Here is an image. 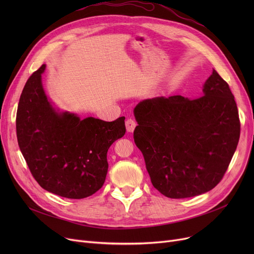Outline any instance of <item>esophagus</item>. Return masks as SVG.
Wrapping results in <instances>:
<instances>
[{"label":"esophagus","instance_id":"34e87169","mask_svg":"<svg viewBox=\"0 0 254 254\" xmlns=\"http://www.w3.org/2000/svg\"><path fill=\"white\" fill-rule=\"evenodd\" d=\"M136 126H137V123L135 122L134 119H131V118L127 119V122H126V127H127V130L128 132L134 131V129H135Z\"/></svg>","mask_w":254,"mask_h":254}]
</instances>
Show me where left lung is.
I'll return each mask as SVG.
<instances>
[{
    "label": "left lung",
    "mask_w": 254,
    "mask_h": 254,
    "mask_svg": "<svg viewBox=\"0 0 254 254\" xmlns=\"http://www.w3.org/2000/svg\"><path fill=\"white\" fill-rule=\"evenodd\" d=\"M134 140L154 188L171 198L205 193L221 181L240 138L234 95L213 70L203 96L157 97L134 110Z\"/></svg>",
    "instance_id": "left-lung-1"
}]
</instances>
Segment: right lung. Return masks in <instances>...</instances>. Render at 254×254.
<instances>
[{
    "label": "right lung",
    "mask_w": 254,
    "mask_h": 254,
    "mask_svg": "<svg viewBox=\"0 0 254 254\" xmlns=\"http://www.w3.org/2000/svg\"><path fill=\"white\" fill-rule=\"evenodd\" d=\"M42 64L26 81L16 113L20 151L42 189L68 198L97 192L105 182L110 146L126 134L125 119L114 122L58 113L42 87Z\"/></svg>",
    "instance_id": "obj_1"
}]
</instances>
